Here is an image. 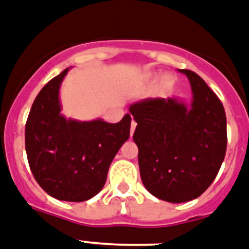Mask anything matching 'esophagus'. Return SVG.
Returning <instances> with one entry per match:
<instances>
[{
	"instance_id": "1",
	"label": "esophagus",
	"mask_w": 249,
	"mask_h": 249,
	"mask_svg": "<svg viewBox=\"0 0 249 249\" xmlns=\"http://www.w3.org/2000/svg\"><path fill=\"white\" fill-rule=\"evenodd\" d=\"M135 128H136V122L135 121H132V123H131V136H132L133 132H135Z\"/></svg>"
}]
</instances>
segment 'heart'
I'll use <instances>...</instances> for the list:
<instances>
[{
    "mask_svg": "<svg viewBox=\"0 0 249 249\" xmlns=\"http://www.w3.org/2000/svg\"><path fill=\"white\" fill-rule=\"evenodd\" d=\"M171 82H173V76L170 75V74H163L160 79V86L162 88H167L171 84Z\"/></svg>",
    "mask_w": 249,
    "mask_h": 249,
    "instance_id": "obj_1",
    "label": "heart"
}]
</instances>
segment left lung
<instances>
[{"mask_svg": "<svg viewBox=\"0 0 249 249\" xmlns=\"http://www.w3.org/2000/svg\"><path fill=\"white\" fill-rule=\"evenodd\" d=\"M190 82L193 99L146 98L129 106L136 121L133 141L145 188L157 199L185 203L214 181L227 150L222 102L196 73L179 69Z\"/></svg>", "mask_w": 249, "mask_h": 249, "instance_id": "1", "label": "left lung"}]
</instances>
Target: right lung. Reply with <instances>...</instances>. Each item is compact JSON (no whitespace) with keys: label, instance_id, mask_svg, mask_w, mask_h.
<instances>
[{"label":"right lung","instance_id":"1","mask_svg":"<svg viewBox=\"0 0 249 249\" xmlns=\"http://www.w3.org/2000/svg\"><path fill=\"white\" fill-rule=\"evenodd\" d=\"M69 69L53 78L34 101L25 147L34 178L50 196L86 201L103 189L110 162L129 137L131 116L118 123L65 118L59 93Z\"/></svg>","mask_w":249,"mask_h":249}]
</instances>
